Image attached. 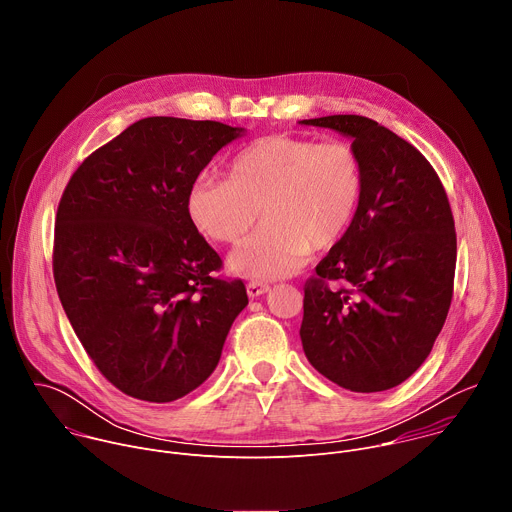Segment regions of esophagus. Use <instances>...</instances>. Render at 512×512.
Here are the masks:
<instances>
[{"mask_svg":"<svg viewBox=\"0 0 512 512\" xmlns=\"http://www.w3.org/2000/svg\"><path fill=\"white\" fill-rule=\"evenodd\" d=\"M267 291H269V285L263 283V281H249V283H247V294H249V298H259V296L267 294Z\"/></svg>","mask_w":512,"mask_h":512,"instance_id":"34e87169","label":"esophagus"}]
</instances>
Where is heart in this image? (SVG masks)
<instances>
[{
	"label": "heart",
	"mask_w": 512,
	"mask_h": 512,
	"mask_svg": "<svg viewBox=\"0 0 512 512\" xmlns=\"http://www.w3.org/2000/svg\"><path fill=\"white\" fill-rule=\"evenodd\" d=\"M364 168L346 141L267 135L231 160L225 178H200L186 196L190 223L206 239L235 245L261 229L229 259L233 271L279 279L294 273L310 249L336 245L360 208Z\"/></svg>",
	"instance_id": "b5f03b06"
}]
</instances>
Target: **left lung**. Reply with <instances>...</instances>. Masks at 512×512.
<instances>
[{"mask_svg":"<svg viewBox=\"0 0 512 512\" xmlns=\"http://www.w3.org/2000/svg\"><path fill=\"white\" fill-rule=\"evenodd\" d=\"M300 123L350 137L364 168L354 223L304 287V352L344 389H393L429 356L452 304L456 229L446 190L411 143L369 117ZM328 278L349 289L330 290Z\"/></svg>","mask_w":512,"mask_h":512,"instance_id":"obj_1","label":"left lung"}]
</instances>
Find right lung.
I'll return each instance as SVG.
<instances>
[{
  "label": "right lung",
  "instance_id": "add662e5",
  "mask_svg": "<svg viewBox=\"0 0 512 512\" xmlns=\"http://www.w3.org/2000/svg\"><path fill=\"white\" fill-rule=\"evenodd\" d=\"M243 127L145 117L93 152L56 212L54 281L101 375L129 397L170 403L216 369L249 304L241 279L190 223L198 174Z\"/></svg>",
  "mask_w": 512,
  "mask_h": 512
}]
</instances>
